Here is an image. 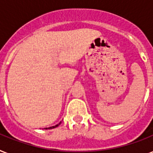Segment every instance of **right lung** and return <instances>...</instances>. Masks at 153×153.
Returning <instances> with one entry per match:
<instances>
[{
	"label": "right lung",
	"mask_w": 153,
	"mask_h": 153,
	"mask_svg": "<svg viewBox=\"0 0 153 153\" xmlns=\"http://www.w3.org/2000/svg\"><path fill=\"white\" fill-rule=\"evenodd\" d=\"M58 126V125L55 126H52V127H49V128H48V129H53V128H55V127H56V126ZM46 129H47V128H46Z\"/></svg>",
	"instance_id": "obj_1"
}]
</instances>
